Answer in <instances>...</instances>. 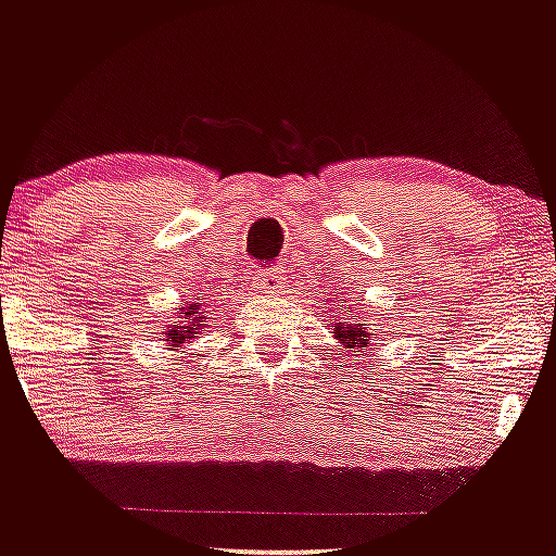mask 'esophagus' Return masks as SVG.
<instances>
[{"instance_id":"obj_1","label":"esophagus","mask_w":556,"mask_h":556,"mask_svg":"<svg viewBox=\"0 0 556 556\" xmlns=\"http://www.w3.org/2000/svg\"><path fill=\"white\" fill-rule=\"evenodd\" d=\"M256 287L258 292H266V295H282L287 290L285 269H261L256 274Z\"/></svg>"}]
</instances>
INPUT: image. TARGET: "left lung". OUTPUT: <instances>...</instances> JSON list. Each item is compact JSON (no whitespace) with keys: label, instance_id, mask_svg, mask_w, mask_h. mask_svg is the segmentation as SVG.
<instances>
[{"label":"left lung","instance_id":"8db88e82","mask_svg":"<svg viewBox=\"0 0 556 556\" xmlns=\"http://www.w3.org/2000/svg\"><path fill=\"white\" fill-rule=\"evenodd\" d=\"M331 324H334V331L331 334L340 340L344 350H353V353H361L363 348H368V331L366 324L353 321V318H340L331 316Z\"/></svg>","mask_w":556,"mask_h":556}]
</instances>
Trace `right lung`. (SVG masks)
I'll use <instances>...</instances> for the list:
<instances>
[{"label":"right lung","mask_w":556,"mask_h":556,"mask_svg":"<svg viewBox=\"0 0 556 556\" xmlns=\"http://www.w3.org/2000/svg\"><path fill=\"white\" fill-rule=\"evenodd\" d=\"M206 311L201 308V303H185L182 308H177V316L175 321L167 324V329L162 331L164 337V344H167V350H177V348H185V344H190V340L206 327Z\"/></svg>","instance_id":"1"}]
</instances>
